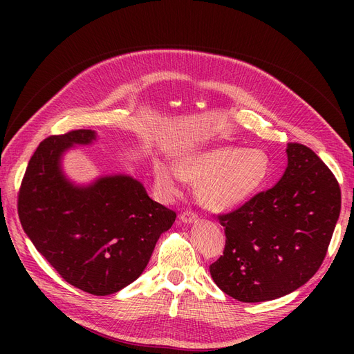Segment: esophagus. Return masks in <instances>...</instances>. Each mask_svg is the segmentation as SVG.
Returning <instances> with one entry per match:
<instances>
[{
    "label": "esophagus",
    "mask_w": 354,
    "mask_h": 354,
    "mask_svg": "<svg viewBox=\"0 0 354 354\" xmlns=\"http://www.w3.org/2000/svg\"><path fill=\"white\" fill-rule=\"evenodd\" d=\"M180 221L185 223V224H192L198 221V216L195 212H190V211H186L183 214H180Z\"/></svg>",
    "instance_id": "34e87169"
}]
</instances>
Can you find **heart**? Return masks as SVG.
Wrapping results in <instances>:
<instances>
[{
    "mask_svg": "<svg viewBox=\"0 0 354 354\" xmlns=\"http://www.w3.org/2000/svg\"><path fill=\"white\" fill-rule=\"evenodd\" d=\"M273 173L270 155L263 149L217 145L178 155L176 167L155 165V185L164 198H174L181 183H198V198L214 211L243 205L267 186Z\"/></svg>",
    "mask_w": 354,
    "mask_h": 354,
    "instance_id": "obj_1",
    "label": "heart"
}]
</instances>
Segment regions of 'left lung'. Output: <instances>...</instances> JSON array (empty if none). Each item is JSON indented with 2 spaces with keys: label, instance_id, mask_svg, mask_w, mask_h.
<instances>
[{
  "label": "left lung",
  "instance_id": "left-lung-1",
  "mask_svg": "<svg viewBox=\"0 0 354 354\" xmlns=\"http://www.w3.org/2000/svg\"><path fill=\"white\" fill-rule=\"evenodd\" d=\"M288 165L277 183L218 217L226 233L212 281L242 303L294 292L322 264L341 209V190L312 149L286 146Z\"/></svg>",
  "mask_w": 354,
  "mask_h": 354
}]
</instances>
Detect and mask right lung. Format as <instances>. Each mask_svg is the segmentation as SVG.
I'll use <instances>...</instances> for the list:
<instances>
[{
  "mask_svg": "<svg viewBox=\"0 0 354 354\" xmlns=\"http://www.w3.org/2000/svg\"><path fill=\"white\" fill-rule=\"evenodd\" d=\"M97 138L94 130L46 138L29 160L17 205L28 238L63 279L111 295L145 272L176 212L149 198L133 176L106 174L87 185L71 180L63 156Z\"/></svg>",
  "mask_w": 354,
  "mask_h": 354,
  "instance_id": "right-lung-1",
  "label": "right lung"
}]
</instances>
